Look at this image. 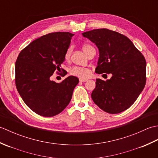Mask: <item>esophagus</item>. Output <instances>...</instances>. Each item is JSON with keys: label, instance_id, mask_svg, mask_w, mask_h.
<instances>
[{"label": "esophagus", "instance_id": "obj_1", "mask_svg": "<svg viewBox=\"0 0 158 158\" xmlns=\"http://www.w3.org/2000/svg\"><path fill=\"white\" fill-rule=\"evenodd\" d=\"M88 81V79L87 78H79V81L81 82H85Z\"/></svg>", "mask_w": 158, "mask_h": 158}]
</instances>
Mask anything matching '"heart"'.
Listing matches in <instances>:
<instances>
[{
    "mask_svg": "<svg viewBox=\"0 0 158 158\" xmlns=\"http://www.w3.org/2000/svg\"><path fill=\"white\" fill-rule=\"evenodd\" d=\"M82 49L83 50L86 54L89 52V50H91L92 49H94L93 47H92L91 45H88V44H85L82 46ZM70 53H71V48H69L67 49V50L65 52L64 54V58L66 60H69L70 56ZM70 74L71 75H74V76H77V77H79L81 78H83V77H88L90 71L89 70L86 69V68H81V67H77V66H74L73 68H71L69 70Z\"/></svg>",
    "mask_w": 158,
    "mask_h": 158,
    "instance_id": "obj_1",
    "label": "heart"
}]
</instances>
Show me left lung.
<instances>
[{
  "mask_svg": "<svg viewBox=\"0 0 158 158\" xmlns=\"http://www.w3.org/2000/svg\"><path fill=\"white\" fill-rule=\"evenodd\" d=\"M99 50L96 73H111L110 79H96L94 102L104 111L119 113L136 101L145 88L146 61L132 42L120 33L101 28L82 33Z\"/></svg>",
  "mask_w": 158,
  "mask_h": 158,
  "instance_id": "left-lung-1",
  "label": "left lung"
}]
</instances>
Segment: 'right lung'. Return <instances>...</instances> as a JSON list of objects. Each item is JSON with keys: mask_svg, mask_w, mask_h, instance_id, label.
<instances>
[{"mask_svg": "<svg viewBox=\"0 0 158 158\" xmlns=\"http://www.w3.org/2000/svg\"><path fill=\"white\" fill-rule=\"evenodd\" d=\"M73 35L69 32L43 35L22 49L17 58V89L26 105L39 115L53 117L61 113L78 84L79 79L75 76H69L59 83L50 79L64 61Z\"/></svg>", "mask_w": 158, "mask_h": 158, "instance_id": "right-lung-1", "label": "right lung"}]
</instances>
